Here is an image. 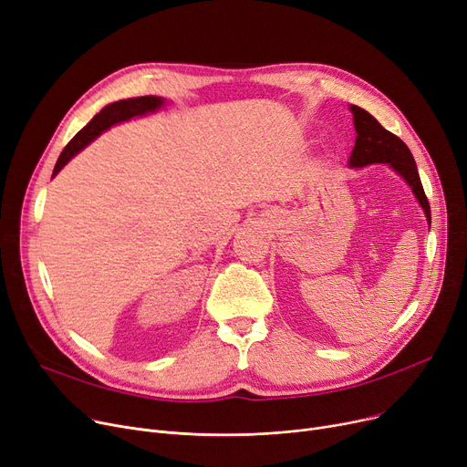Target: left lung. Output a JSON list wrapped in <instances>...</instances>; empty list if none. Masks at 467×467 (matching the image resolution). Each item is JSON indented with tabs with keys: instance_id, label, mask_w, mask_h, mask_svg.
<instances>
[{
	"instance_id": "obj_1",
	"label": "left lung",
	"mask_w": 467,
	"mask_h": 467,
	"mask_svg": "<svg viewBox=\"0 0 467 467\" xmlns=\"http://www.w3.org/2000/svg\"><path fill=\"white\" fill-rule=\"evenodd\" d=\"M350 111L354 115V127L358 136L348 166L365 168L369 164H388L389 168H394L409 183L416 201H419L426 213L428 223H431L430 202L426 199L419 170H416V162L412 159V153L409 151V147L396 134L386 130L369 111L358 106H350Z\"/></svg>"
}]
</instances>
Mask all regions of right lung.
Instances as JSON below:
<instances>
[{
    "label": "right lung",
    "instance_id": "add662e5",
    "mask_svg": "<svg viewBox=\"0 0 467 467\" xmlns=\"http://www.w3.org/2000/svg\"><path fill=\"white\" fill-rule=\"evenodd\" d=\"M164 106V98L161 96H138V98H129V100H119L113 104H108L106 108H102L100 113H96L88 125L83 127L76 136L71 138V141L64 147V151L60 153L55 170H53V178L58 174V171L76 157L81 150L100 136L102 132H106L108 129H111L113 125H119L122 120H130L134 117H141L147 113H153L157 109H161Z\"/></svg>",
    "mask_w": 467,
    "mask_h": 467
}]
</instances>
